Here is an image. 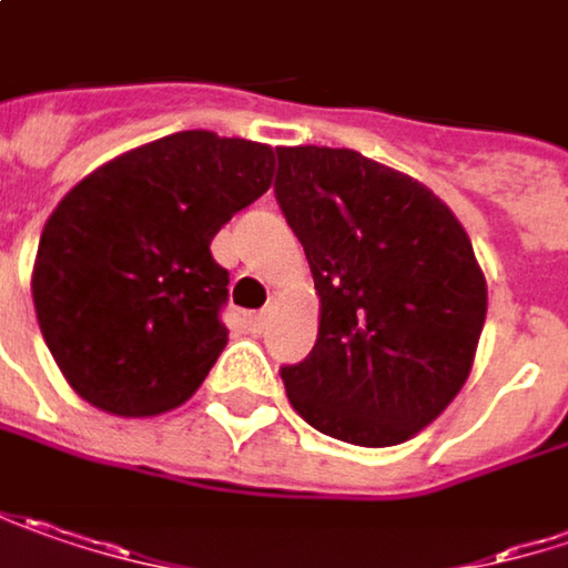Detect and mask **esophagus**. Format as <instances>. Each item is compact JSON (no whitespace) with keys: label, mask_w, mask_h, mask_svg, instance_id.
Segmentation results:
<instances>
[{"label":"esophagus","mask_w":568,"mask_h":568,"mask_svg":"<svg viewBox=\"0 0 568 568\" xmlns=\"http://www.w3.org/2000/svg\"><path fill=\"white\" fill-rule=\"evenodd\" d=\"M248 326H252V332H262V328L268 326V310L248 313Z\"/></svg>","instance_id":"esophagus-1"}]
</instances>
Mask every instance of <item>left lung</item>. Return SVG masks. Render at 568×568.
Instances as JSON below:
<instances>
[{"label": "left lung", "mask_w": 568, "mask_h": 568, "mask_svg": "<svg viewBox=\"0 0 568 568\" xmlns=\"http://www.w3.org/2000/svg\"><path fill=\"white\" fill-rule=\"evenodd\" d=\"M277 204L320 294L313 352L281 367L291 406L328 438L393 447L464 389L486 274L454 211L409 175L332 146H277Z\"/></svg>", "instance_id": "obj_1"}]
</instances>
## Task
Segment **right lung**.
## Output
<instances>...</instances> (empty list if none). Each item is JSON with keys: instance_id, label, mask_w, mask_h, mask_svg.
I'll use <instances>...</instances> for the list:
<instances>
[{"instance_id": "add662e5", "label": "right lung", "mask_w": 568, "mask_h": 568, "mask_svg": "<svg viewBox=\"0 0 568 568\" xmlns=\"http://www.w3.org/2000/svg\"><path fill=\"white\" fill-rule=\"evenodd\" d=\"M274 150L182 130L85 175L47 216L31 271L43 342L95 409L150 418L187 403L226 348L220 226L271 187Z\"/></svg>"}]
</instances>
